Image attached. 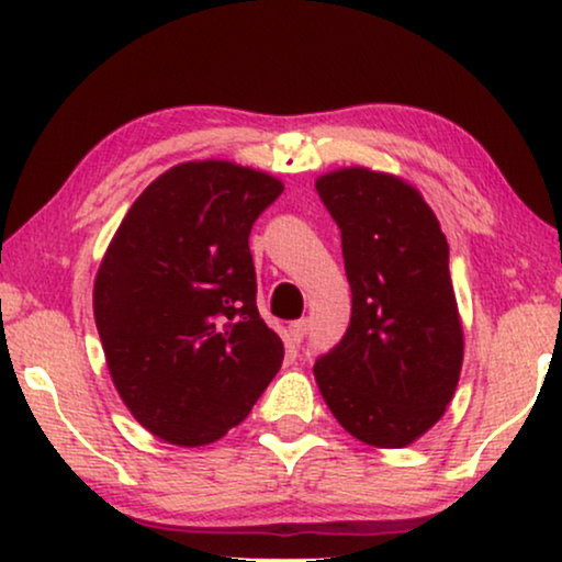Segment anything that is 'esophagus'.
<instances>
[{
  "instance_id": "1",
  "label": "esophagus",
  "mask_w": 562,
  "mask_h": 562,
  "mask_svg": "<svg viewBox=\"0 0 562 562\" xmlns=\"http://www.w3.org/2000/svg\"><path fill=\"white\" fill-rule=\"evenodd\" d=\"M289 333H291V337H294L296 342H302L304 337H306V333H310V319H296V322H291Z\"/></svg>"
}]
</instances>
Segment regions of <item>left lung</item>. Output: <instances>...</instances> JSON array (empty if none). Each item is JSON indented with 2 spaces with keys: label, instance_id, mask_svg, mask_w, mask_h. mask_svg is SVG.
Segmentation results:
<instances>
[{
  "label": "left lung",
  "instance_id": "1",
  "mask_svg": "<svg viewBox=\"0 0 562 562\" xmlns=\"http://www.w3.org/2000/svg\"><path fill=\"white\" fill-rule=\"evenodd\" d=\"M314 187L340 227L352 291L348 333L314 363V379L356 440L406 448L440 422L463 366L448 237L394 173L350 166Z\"/></svg>",
  "mask_w": 562,
  "mask_h": 562
}]
</instances>
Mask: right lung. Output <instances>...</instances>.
Listing matches in <instances>:
<instances>
[{
  "label": "right lung",
  "mask_w": 562,
  "mask_h": 562,
  "mask_svg": "<svg viewBox=\"0 0 562 562\" xmlns=\"http://www.w3.org/2000/svg\"><path fill=\"white\" fill-rule=\"evenodd\" d=\"M283 183L229 160L160 173L120 222L94 279L112 383L160 440L227 435L279 373L283 342L260 319L250 229Z\"/></svg>",
  "instance_id": "add662e5"
}]
</instances>
